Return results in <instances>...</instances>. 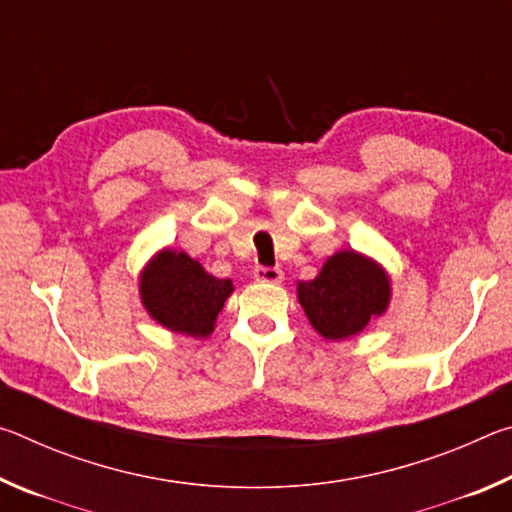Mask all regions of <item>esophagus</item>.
<instances>
[{"mask_svg":"<svg viewBox=\"0 0 512 512\" xmlns=\"http://www.w3.org/2000/svg\"><path fill=\"white\" fill-rule=\"evenodd\" d=\"M255 280L257 282H266V284H282L284 273L275 266H257L255 268Z\"/></svg>","mask_w":512,"mask_h":512,"instance_id":"obj_1","label":"esophagus"}]
</instances>
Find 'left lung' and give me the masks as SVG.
<instances>
[{"label": "left lung", "instance_id": "8db88e82", "mask_svg": "<svg viewBox=\"0 0 512 512\" xmlns=\"http://www.w3.org/2000/svg\"><path fill=\"white\" fill-rule=\"evenodd\" d=\"M298 302L311 327L327 341L361 334L391 305V275L357 250H339L309 282H298Z\"/></svg>", "mask_w": 512, "mask_h": 512}]
</instances>
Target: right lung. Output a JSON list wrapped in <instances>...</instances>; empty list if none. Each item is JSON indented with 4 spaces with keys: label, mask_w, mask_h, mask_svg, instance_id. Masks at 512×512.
<instances>
[{
    "label": "right lung",
    "mask_w": 512,
    "mask_h": 512,
    "mask_svg": "<svg viewBox=\"0 0 512 512\" xmlns=\"http://www.w3.org/2000/svg\"><path fill=\"white\" fill-rule=\"evenodd\" d=\"M140 300L155 323L173 334L205 339L214 332L232 280H219L183 250L162 248L140 271Z\"/></svg>",
    "instance_id": "add662e5"
}]
</instances>
